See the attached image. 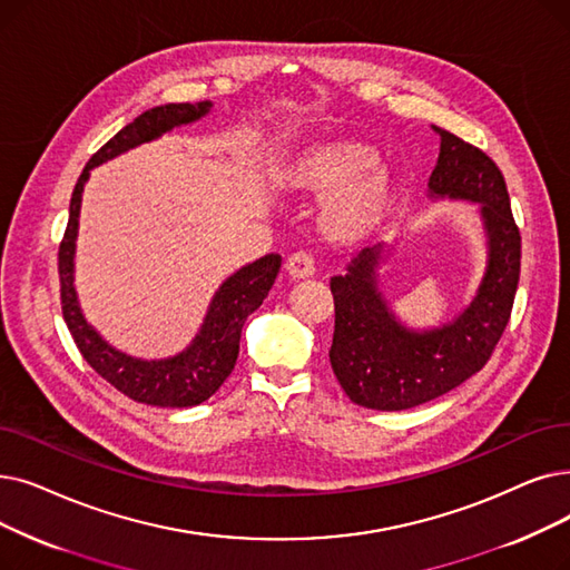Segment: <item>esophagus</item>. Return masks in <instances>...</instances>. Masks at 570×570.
Listing matches in <instances>:
<instances>
[{
  "label": "esophagus",
  "mask_w": 570,
  "mask_h": 570,
  "mask_svg": "<svg viewBox=\"0 0 570 570\" xmlns=\"http://www.w3.org/2000/svg\"><path fill=\"white\" fill-rule=\"evenodd\" d=\"M286 269H288V275L295 277V279L312 277L316 272V258L309 252H295V254L288 256Z\"/></svg>",
  "instance_id": "34e87169"
}]
</instances>
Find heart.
Wrapping results in <instances>:
<instances>
[{
    "label": "heart",
    "mask_w": 570,
    "mask_h": 570,
    "mask_svg": "<svg viewBox=\"0 0 570 570\" xmlns=\"http://www.w3.org/2000/svg\"><path fill=\"white\" fill-rule=\"evenodd\" d=\"M377 156L361 144H321L291 167V186L309 193L342 190L324 212L331 237L352 239L373 228L389 200V179L373 171Z\"/></svg>",
    "instance_id": "b5f03b06"
}]
</instances>
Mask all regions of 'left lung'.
<instances>
[{
	"instance_id": "1",
	"label": "left lung",
	"mask_w": 570,
	"mask_h": 570,
	"mask_svg": "<svg viewBox=\"0 0 570 570\" xmlns=\"http://www.w3.org/2000/svg\"><path fill=\"white\" fill-rule=\"evenodd\" d=\"M433 130L440 135V156L429 186L435 195L482 205L489 267L470 307L454 324L431 333H410L389 314L373 275L380 246L358 254L344 277L331 279L333 373L344 393L370 410L422 405L480 373L497 350L514 303L522 237L503 171L482 148L442 128Z\"/></svg>"
}]
</instances>
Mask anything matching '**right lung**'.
I'll list each match as a JSON object with an SVG mask.
<instances>
[{
    "instance_id": "add662e5",
    "label": "right lung",
    "mask_w": 570,
    "mask_h": 570,
    "mask_svg": "<svg viewBox=\"0 0 570 570\" xmlns=\"http://www.w3.org/2000/svg\"><path fill=\"white\" fill-rule=\"evenodd\" d=\"M209 107V102H179L154 107L139 114L126 128L118 130L100 151L92 154V158L81 171L77 186H73L69 203V220L58 249L62 316L73 342L79 346L81 356L95 373L107 380L114 389L144 405L193 407L200 405L218 391V386L226 382V377L235 367L244 321L263 305L267 291L277 279L282 256L269 254L252 265H246L220 286L214 295L200 335L195 337V342L184 354L167 361H137L111 350V346L86 324L77 303V293H73V239H77L79 228L81 193L95 165L128 151V148L141 141H151L175 126H184V122L205 116Z\"/></svg>"
}]
</instances>
